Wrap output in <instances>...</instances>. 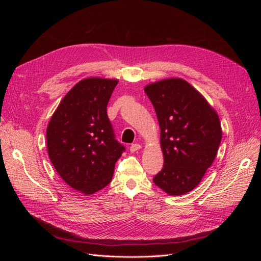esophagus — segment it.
<instances>
[{
    "instance_id": "obj_1",
    "label": "esophagus",
    "mask_w": 261,
    "mask_h": 261,
    "mask_svg": "<svg viewBox=\"0 0 261 261\" xmlns=\"http://www.w3.org/2000/svg\"><path fill=\"white\" fill-rule=\"evenodd\" d=\"M141 148V146L139 144H133L130 147H129V151L130 152H136L138 151V150Z\"/></svg>"
}]
</instances>
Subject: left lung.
Segmentation results:
<instances>
[{"instance_id":"1","label":"left lung","mask_w":261,"mask_h":261,"mask_svg":"<svg viewBox=\"0 0 261 261\" xmlns=\"http://www.w3.org/2000/svg\"><path fill=\"white\" fill-rule=\"evenodd\" d=\"M145 92L160 126L163 169L153 183L180 196L200 183L222 139L219 115L202 94L181 78L149 84Z\"/></svg>"}]
</instances>
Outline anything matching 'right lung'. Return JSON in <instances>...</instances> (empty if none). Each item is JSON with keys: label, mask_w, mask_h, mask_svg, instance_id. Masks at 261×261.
<instances>
[{"label": "right lung", "mask_w": 261, "mask_h": 261, "mask_svg": "<svg viewBox=\"0 0 261 261\" xmlns=\"http://www.w3.org/2000/svg\"><path fill=\"white\" fill-rule=\"evenodd\" d=\"M117 80L90 77L77 83L55 110L46 127L53 167L75 191L91 195L112 179L125 150L114 138L107 106Z\"/></svg>", "instance_id": "add662e5"}]
</instances>
